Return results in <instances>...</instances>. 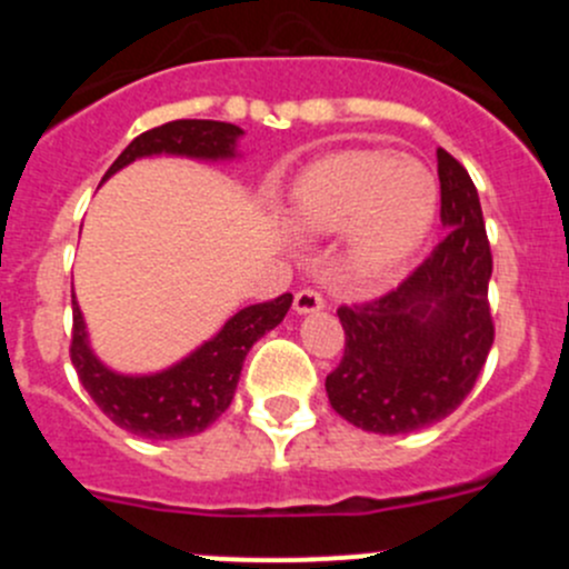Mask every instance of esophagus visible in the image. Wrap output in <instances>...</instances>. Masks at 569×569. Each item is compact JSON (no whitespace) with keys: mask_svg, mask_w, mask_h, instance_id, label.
I'll return each mask as SVG.
<instances>
[{"mask_svg":"<svg viewBox=\"0 0 569 569\" xmlns=\"http://www.w3.org/2000/svg\"><path fill=\"white\" fill-rule=\"evenodd\" d=\"M321 308H325V297H321L319 291L302 289L295 295V311L300 313V317H306V313H317Z\"/></svg>","mask_w":569,"mask_h":569,"instance_id":"1","label":"esophagus"}]
</instances>
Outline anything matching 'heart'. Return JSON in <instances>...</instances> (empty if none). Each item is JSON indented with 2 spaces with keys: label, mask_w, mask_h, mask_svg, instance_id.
Returning <instances> with one entry per match:
<instances>
[{
  "label": "heart",
  "mask_w": 569,
  "mask_h": 569,
  "mask_svg": "<svg viewBox=\"0 0 569 569\" xmlns=\"http://www.w3.org/2000/svg\"><path fill=\"white\" fill-rule=\"evenodd\" d=\"M438 181L427 164L386 151H338L306 164L286 194V222L306 237L343 234V267L386 280L427 242Z\"/></svg>",
  "instance_id": "1"
}]
</instances>
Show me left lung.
Listing matches in <instances>:
<instances>
[{"label":"left lung","instance_id":"1","mask_svg":"<svg viewBox=\"0 0 569 569\" xmlns=\"http://www.w3.org/2000/svg\"><path fill=\"white\" fill-rule=\"evenodd\" d=\"M446 237L382 300L341 308L343 358L327 377L332 410L358 429L407 435L462 405L492 347V256L468 170L438 148Z\"/></svg>","mask_w":569,"mask_h":569}]
</instances>
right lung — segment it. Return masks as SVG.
I'll use <instances>...</instances> for the list:
<instances>
[{
	"label": "right lung",
	"mask_w": 569,
	"mask_h": 569,
	"mask_svg": "<svg viewBox=\"0 0 569 569\" xmlns=\"http://www.w3.org/2000/svg\"><path fill=\"white\" fill-rule=\"evenodd\" d=\"M242 137L244 129L222 120H173L134 137L101 181L123 170L126 164L148 157L233 162L242 159ZM71 363L90 399L101 407L109 421L137 438L176 440L203 432L228 410L252 343L283 321L291 308V295L242 308L209 341L194 347L168 369L148 375H123L107 366L90 343L77 295H71Z\"/></svg>",
	"instance_id": "add662e5"
}]
</instances>
